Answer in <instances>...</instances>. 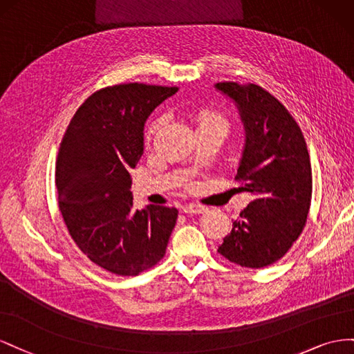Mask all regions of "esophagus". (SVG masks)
I'll return each mask as SVG.
<instances>
[{
  "mask_svg": "<svg viewBox=\"0 0 354 354\" xmlns=\"http://www.w3.org/2000/svg\"><path fill=\"white\" fill-rule=\"evenodd\" d=\"M183 210L185 212V214H189V215H198V214H205L207 207L201 206V205H196V203H189V205H185L183 207Z\"/></svg>",
  "mask_w": 354,
  "mask_h": 354,
  "instance_id": "esophagus-1",
  "label": "esophagus"
}]
</instances>
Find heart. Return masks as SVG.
I'll use <instances>...</instances> for the list:
<instances>
[{"label": "heart", "mask_w": 354, "mask_h": 354, "mask_svg": "<svg viewBox=\"0 0 354 354\" xmlns=\"http://www.w3.org/2000/svg\"><path fill=\"white\" fill-rule=\"evenodd\" d=\"M197 123H198V127H201V126H222V127L227 129L225 120L221 118L218 114L212 113V111H201V113L197 115ZM157 126H158V124H154L153 127L149 129V132H148V140H149L151 138H153V135L156 133Z\"/></svg>", "instance_id": "1"}]
</instances>
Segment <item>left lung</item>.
Masks as SVG:
<instances>
[{"label": "left lung", "instance_id": "left-lung-1", "mask_svg": "<svg viewBox=\"0 0 354 354\" xmlns=\"http://www.w3.org/2000/svg\"><path fill=\"white\" fill-rule=\"evenodd\" d=\"M215 88L231 99L243 124L236 179L254 196L218 252L241 267L262 268L286 254L307 222L313 189L307 144L294 117L267 90L233 82Z\"/></svg>", "mask_w": 354, "mask_h": 354}]
</instances>
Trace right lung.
I'll use <instances>...</instances> for the list:
<instances>
[{
    "label": "right lung",
    "mask_w": 354,
    "mask_h": 354,
    "mask_svg": "<svg viewBox=\"0 0 354 354\" xmlns=\"http://www.w3.org/2000/svg\"><path fill=\"white\" fill-rule=\"evenodd\" d=\"M178 87L120 84L93 93L78 108L59 148V209L71 237L96 266L136 276L165 257L178 209L135 210L133 169L144 154L151 113Z\"/></svg>",
    "instance_id": "add662e5"
}]
</instances>
